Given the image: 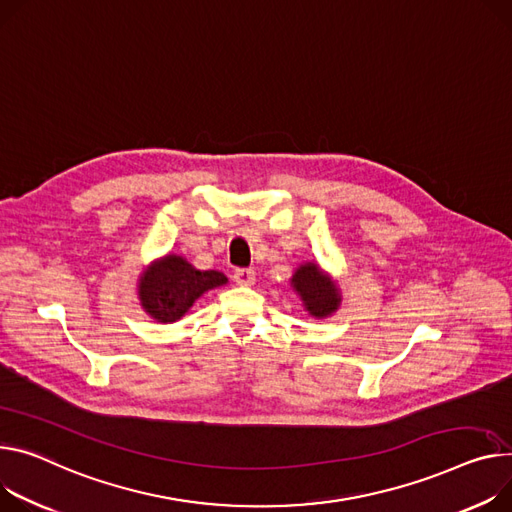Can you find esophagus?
<instances>
[{
    "instance_id": "obj_1",
    "label": "esophagus",
    "mask_w": 512,
    "mask_h": 512,
    "mask_svg": "<svg viewBox=\"0 0 512 512\" xmlns=\"http://www.w3.org/2000/svg\"><path fill=\"white\" fill-rule=\"evenodd\" d=\"M233 281L238 283V285H242V287L254 285V281H256L254 270H252V268H238V270L233 272Z\"/></svg>"
}]
</instances>
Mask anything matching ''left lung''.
Returning <instances> with one entry per match:
<instances>
[{
	"label": "left lung",
	"mask_w": 512,
	"mask_h": 512,
	"mask_svg": "<svg viewBox=\"0 0 512 512\" xmlns=\"http://www.w3.org/2000/svg\"><path fill=\"white\" fill-rule=\"evenodd\" d=\"M293 289L301 295L305 309L316 318H326L338 309V289L326 279L316 264H303L293 274Z\"/></svg>",
	"instance_id": "1"
}]
</instances>
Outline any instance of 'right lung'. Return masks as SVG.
Returning <instances> with one entry per match:
<instances>
[{
  "label": "right lung",
  "instance_id": "obj_1",
  "mask_svg": "<svg viewBox=\"0 0 512 512\" xmlns=\"http://www.w3.org/2000/svg\"><path fill=\"white\" fill-rule=\"evenodd\" d=\"M225 283L223 272L196 270L180 256H166L143 272L139 299L153 320L172 324L180 320L203 293Z\"/></svg>",
  "mask_w": 512,
  "mask_h": 512
}]
</instances>
